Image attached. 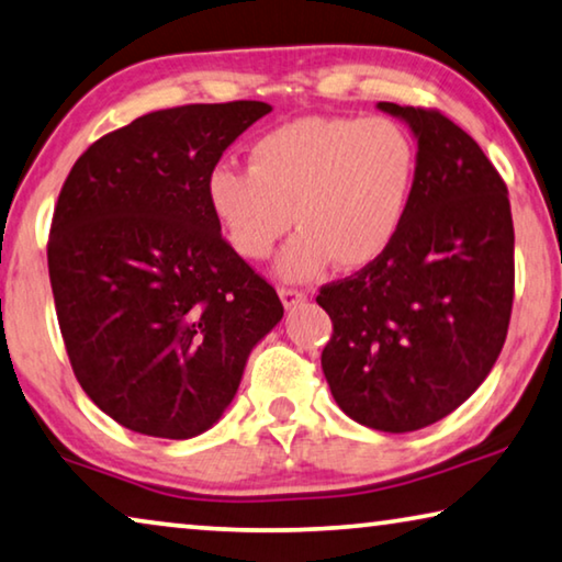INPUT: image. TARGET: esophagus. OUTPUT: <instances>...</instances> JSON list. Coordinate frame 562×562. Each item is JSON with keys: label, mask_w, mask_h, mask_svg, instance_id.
<instances>
[{"label": "esophagus", "mask_w": 562, "mask_h": 562, "mask_svg": "<svg viewBox=\"0 0 562 562\" xmlns=\"http://www.w3.org/2000/svg\"><path fill=\"white\" fill-rule=\"evenodd\" d=\"M280 300H282V305L288 307V310H292V307H297L300 302H305L307 300V295L302 290H292V288H280Z\"/></svg>", "instance_id": "obj_1"}]
</instances>
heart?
<instances>
[{"instance_id":"heart-1","label":"heart","mask_w":562,"mask_h":562,"mask_svg":"<svg viewBox=\"0 0 562 562\" xmlns=\"http://www.w3.org/2000/svg\"><path fill=\"white\" fill-rule=\"evenodd\" d=\"M417 145L387 117H302L265 132L249 169L222 162L207 175V202L239 255L270 257L292 227L278 274L313 280L335 260L360 270L403 229L417 184Z\"/></svg>"}]
</instances>
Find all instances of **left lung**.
<instances>
[{"label": "left lung", "instance_id": "1", "mask_svg": "<svg viewBox=\"0 0 562 562\" xmlns=\"http://www.w3.org/2000/svg\"><path fill=\"white\" fill-rule=\"evenodd\" d=\"M417 139V184L385 255L325 284L323 372L347 417L413 432L483 385L510 323L515 233L507 187L477 142L432 110L378 102Z\"/></svg>", "mask_w": 562, "mask_h": 562}]
</instances>
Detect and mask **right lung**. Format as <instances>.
<instances>
[{
    "instance_id": "obj_1",
    "label": "right lung",
    "mask_w": 562,
    "mask_h": 562,
    "mask_svg": "<svg viewBox=\"0 0 562 562\" xmlns=\"http://www.w3.org/2000/svg\"><path fill=\"white\" fill-rule=\"evenodd\" d=\"M265 102L149 112L97 139L61 187L49 282L72 370L132 432L190 440L233 403L282 319L272 284L220 235L207 175Z\"/></svg>"
}]
</instances>
